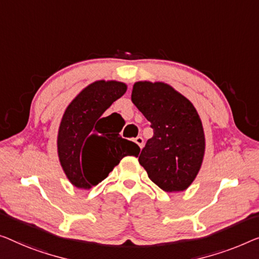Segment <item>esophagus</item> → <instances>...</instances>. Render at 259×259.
<instances>
[{
    "label": "esophagus",
    "mask_w": 259,
    "mask_h": 259,
    "mask_svg": "<svg viewBox=\"0 0 259 259\" xmlns=\"http://www.w3.org/2000/svg\"><path fill=\"white\" fill-rule=\"evenodd\" d=\"M135 143H136V144L140 146L141 149L143 148V146H144V140H143L141 136H138V137L135 138Z\"/></svg>",
    "instance_id": "34e87169"
}]
</instances>
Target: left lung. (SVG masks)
Returning a JSON list of instances; mask_svg holds the SVG:
<instances>
[{
	"label": "left lung",
	"instance_id": "left-lung-1",
	"mask_svg": "<svg viewBox=\"0 0 259 259\" xmlns=\"http://www.w3.org/2000/svg\"><path fill=\"white\" fill-rule=\"evenodd\" d=\"M131 101L153 129L138 157L140 164L163 191L187 190L201 168L206 148L198 111L190 100L164 82H135Z\"/></svg>",
	"mask_w": 259,
	"mask_h": 259
}]
</instances>
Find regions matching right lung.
I'll list each match as a JSON object with an SVG mask.
<instances>
[{
	"instance_id": "right-lung-1",
	"label": "right lung",
	"mask_w": 259,
	"mask_h": 259,
	"mask_svg": "<svg viewBox=\"0 0 259 259\" xmlns=\"http://www.w3.org/2000/svg\"><path fill=\"white\" fill-rule=\"evenodd\" d=\"M126 92L119 81L99 80L83 88L67 106L58 130V157L73 186L90 190L106 179L123 157H137L136 143L108 128L103 113Z\"/></svg>"
}]
</instances>
